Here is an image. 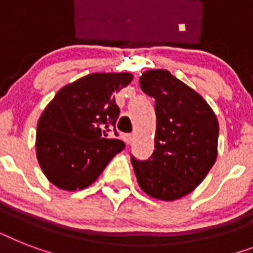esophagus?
<instances>
[{
    "label": "esophagus",
    "instance_id": "esophagus-1",
    "mask_svg": "<svg viewBox=\"0 0 253 253\" xmlns=\"http://www.w3.org/2000/svg\"><path fill=\"white\" fill-rule=\"evenodd\" d=\"M122 138H123V140L127 143V144H130L131 140H132V135H131V134H123Z\"/></svg>",
    "mask_w": 253,
    "mask_h": 253
}]
</instances>
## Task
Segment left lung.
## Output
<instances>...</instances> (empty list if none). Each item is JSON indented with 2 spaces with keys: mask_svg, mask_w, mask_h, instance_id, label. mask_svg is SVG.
Segmentation results:
<instances>
[{
  "mask_svg": "<svg viewBox=\"0 0 253 253\" xmlns=\"http://www.w3.org/2000/svg\"><path fill=\"white\" fill-rule=\"evenodd\" d=\"M139 81L156 101V150L144 162L131 158L135 176L152 198L178 200L193 192L215 163L218 119L200 93L167 69L146 71Z\"/></svg>",
  "mask_w": 253,
  "mask_h": 253,
  "instance_id": "left-lung-1",
  "label": "left lung"
}]
</instances>
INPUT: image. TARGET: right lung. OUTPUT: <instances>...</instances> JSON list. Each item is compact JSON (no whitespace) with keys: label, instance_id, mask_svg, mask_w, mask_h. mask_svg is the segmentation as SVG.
I'll list each match as a JSON object with an SVG mask.
<instances>
[{"label":"right lung","instance_id":"1","mask_svg":"<svg viewBox=\"0 0 253 253\" xmlns=\"http://www.w3.org/2000/svg\"><path fill=\"white\" fill-rule=\"evenodd\" d=\"M131 81L128 72L91 73L57 91L38 121L35 139L49 182L68 192L87 188L125 148L109 134L119 117L114 93Z\"/></svg>","mask_w":253,"mask_h":253}]
</instances>
